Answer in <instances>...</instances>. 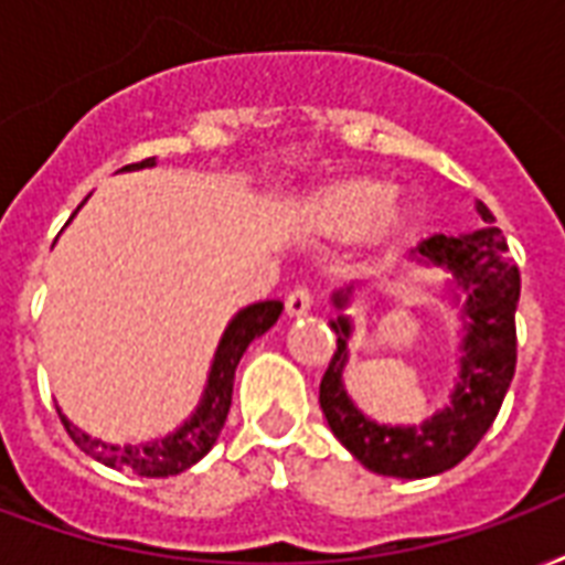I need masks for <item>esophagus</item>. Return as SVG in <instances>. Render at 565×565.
I'll return each instance as SVG.
<instances>
[{"mask_svg": "<svg viewBox=\"0 0 565 565\" xmlns=\"http://www.w3.org/2000/svg\"><path fill=\"white\" fill-rule=\"evenodd\" d=\"M284 308H287V317H305V313L311 311V292L305 290V287H296V290L287 292Z\"/></svg>", "mask_w": 565, "mask_h": 565, "instance_id": "esophagus-1", "label": "esophagus"}]
</instances>
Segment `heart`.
Returning a JSON list of instances; mask_svg holds the SVG:
<instances>
[{
  "label": "heart",
  "instance_id": "heart-1",
  "mask_svg": "<svg viewBox=\"0 0 565 565\" xmlns=\"http://www.w3.org/2000/svg\"><path fill=\"white\" fill-rule=\"evenodd\" d=\"M394 189L376 178H329L296 198L292 218L301 231L317 236H370L391 239L403 227V213L391 204Z\"/></svg>",
  "mask_w": 565,
  "mask_h": 565
}]
</instances>
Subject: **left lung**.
Masks as SVG:
<instances>
[{
  "instance_id": "left-lung-1",
  "label": "left lung",
  "mask_w": 565,
  "mask_h": 565,
  "mask_svg": "<svg viewBox=\"0 0 565 565\" xmlns=\"http://www.w3.org/2000/svg\"><path fill=\"white\" fill-rule=\"evenodd\" d=\"M477 213L489 227L462 236L436 234L412 248L420 264L441 266L454 278V299L462 320V359L450 406L420 426H385L361 415L343 387L350 361V317L331 320L338 350L320 382V408L338 441L364 468L385 477L420 480L454 468L480 445L501 412L515 373V305L522 292L519 266L507 254V239L492 227L494 215L483 201ZM352 287L334 292V308L350 305Z\"/></svg>"
}]
</instances>
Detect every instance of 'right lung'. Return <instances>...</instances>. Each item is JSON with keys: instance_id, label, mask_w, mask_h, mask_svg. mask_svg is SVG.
I'll use <instances>...</instances> for the list:
<instances>
[{"instance_id": "add662e5", "label": "right lung", "mask_w": 565, "mask_h": 565, "mask_svg": "<svg viewBox=\"0 0 565 565\" xmlns=\"http://www.w3.org/2000/svg\"><path fill=\"white\" fill-rule=\"evenodd\" d=\"M150 166H153V157L132 162V166H124V171H136V168ZM281 301L266 299L257 301V305H248V308L236 313L234 320L227 322L225 334L218 340V350H215L201 406L195 408V415L189 417L178 433L159 438V441H148V445L118 447L106 445L100 438L85 436L82 429H76L58 412L67 436L73 438V445L79 447V450L94 456L97 462L118 468V471L139 473V477H171V473L186 471L198 459H204L210 454V447L215 445V438H218L222 426H225L227 412H231V394H234V373L239 359H243V352L248 350V343L254 338H260V334L273 329L278 317H281Z\"/></svg>"}]
</instances>
